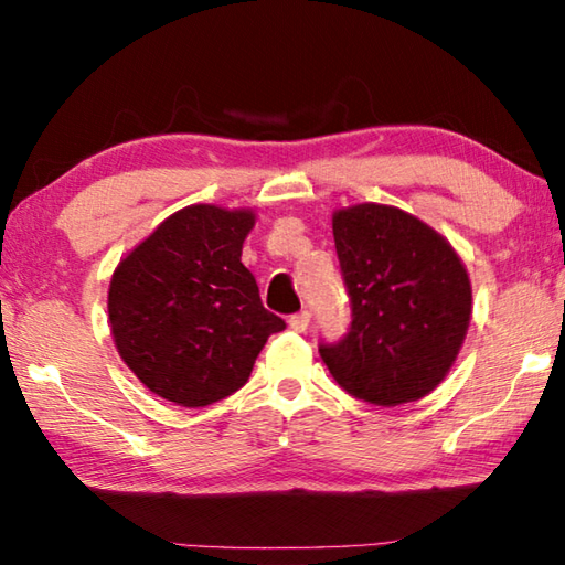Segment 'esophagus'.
<instances>
[{
	"instance_id": "esophagus-1",
	"label": "esophagus",
	"mask_w": 565,
	"mask_h": 565,
	"mask_svg": "<svg viewBox=\"0 0 565 565\" xmlns=\"http://www.w3.org/2000/svg\"><path fill=\"white\" fill-rule=\"evenodd\" d=\"M309 321H311V313L309 311H299V313H294V317H289V329H294V331H306V327H309Z\"/></svg>"
}]
</instances>
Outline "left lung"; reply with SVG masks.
Wrapping results in <instances>:
<instances>
[{
  "label": "left lung",
  "instance_id": "1",
  "mask_svg": "<svg viewBox=\"0 0 565 565\" xmlns=\"http://www.w3.org/2000/svg\"><path fill=\"white\" fill-rule=\"evenodd\" d=\"M351 329L319 353L337 384L376 406L431 394L451 371L471 323V279L448 238L388 204L331 216Z\"/></svg>",
  "mask_w": 565,
  "mask_h": 565
}]
</instances>
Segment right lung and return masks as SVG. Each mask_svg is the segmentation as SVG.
<instances>
[{"mask_svg":"<svg viewBox=\"0 0 565 565\" xmlns=\"http://www.w3.org/2000/svg\"><path fill=\"white\" fill-rule=\"evenodd\" d=\"M254 224L252 209L191 204L117 264L107 296L114 347L151 394L186 408L222 401L286 327L242 264Z\"/></svg>","mask_w":565,"mask_h":565,"instance_id":"1","label":"right lung"}]
</instances>
